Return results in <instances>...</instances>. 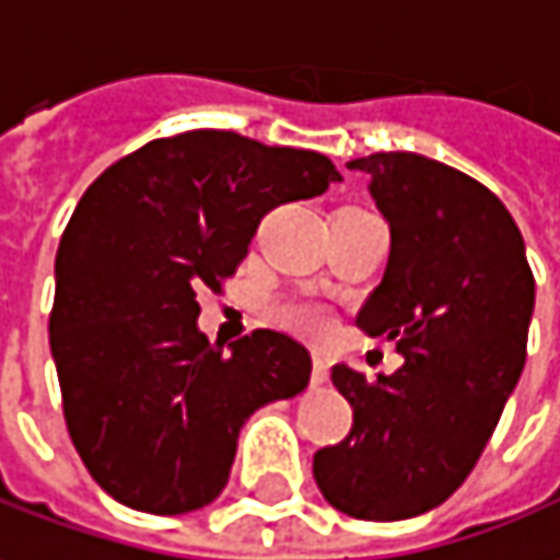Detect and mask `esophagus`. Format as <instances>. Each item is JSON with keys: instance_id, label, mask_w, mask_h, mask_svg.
<instances>
[{"instance_id": "1", "label": "esophagus", "mask_w": 560, "mask_h": 560, "mask_svg": "<svg viewBox=\"0 0 560 560\" xmlns=\"http://www.w3.org/2000/svg\"><path fill=\"white\" fill-rule=\"evenodd\" d=\"M328 370H331L328 357H323V353H313V373H310V382H313V385H326Z\"/></svg>"}]
</instances>
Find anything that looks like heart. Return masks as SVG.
I'll return each mask as SVG.
<instances>
[{
  "instance_id": "b5f03b06",
  "label": "heart",
  "mask_w": 560,
  "mask_h": 560,
  "mask_svg": "<svg viewBox=\"0 0 560 560\" xmlns=\"http://www.w3.org/2000/svg\"><path fill=\"white\" fill-rule=\"evenodd\" d=\"M276 323L294 335H304V338H326L328 335V316L326 310L313 301H284L276 306Z\"/></svg>"
}]
</instances>
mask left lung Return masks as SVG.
<instances>
[{"label":"left lung","mask_w":560,"mask_h":560,"mask_svg":"<svg viewBox=\"0 0 560 560\" xmlns=\"http://www.w3.org/2000/svg\"><path fill=\"white\" fill-rule=\"evenodd\" d=\"M366 172L392 229L382 284L357 326L404 353L392 376L338 363L351 401L345 442L313 454L331 508L357 521H407L470 476L526 363L536 281L521 229L470 175L417 153H373Z\"/></svg>","instance_id":"left-lung-1"}]
</instances>
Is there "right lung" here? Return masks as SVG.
Returning <instances> with one entry per match:
<instances>
[{"label":"right lung","instance_id":"1","mask_svg":"<svg viewBox=\"0 0 560 560\" xmlns=\"http://www.w3.org/2000/svg\"><path fill=\"white\" fill-rule=\"evenodd\" d=\"M341 182L313 150L234 131L159 137L112 162L56 254L49 348L68 435L112 499L187 514L215 499L237 432L310 382L301 341L256 328L232 351L197 328V291H222L266 212Z\"/></svg>","mask_w":560,"mask_h":560}]
</instances>
